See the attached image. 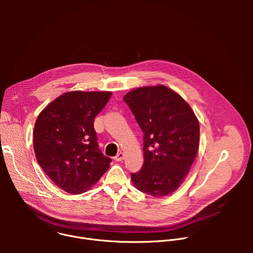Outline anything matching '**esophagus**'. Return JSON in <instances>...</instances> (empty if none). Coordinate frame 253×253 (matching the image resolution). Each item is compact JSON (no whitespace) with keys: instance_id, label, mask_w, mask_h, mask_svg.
Returning a JSON list of instances; mask_svg holds the SVG:
<instances>
[{"instance_id":"esophagus-1","label":"esophagus","mask_w":253,"mask_h":253,"mask_svg":"<svg viewBox=\"0 0 253 253\" xmlns=\"http://www.w3.org/2000/svg\"><path fill=\"white\" fill-rule=\"evenodd\" d=\"M124 159V153L123 152H119L115 157H114V160L115 161H122Z\"/></svg>"}]
</instances>
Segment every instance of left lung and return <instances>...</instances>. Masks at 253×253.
<instances>
[{"label":"left lung","mask_w":253,"mask_h":253,"mask_svg":"<svg viewBox=\"0 0 253 253\" xmlns=\"http://www.w3.org/2000/svg\"><path fill=\"white\" fill-rule=\"evenodd\" d=\"M143 132L144 163L131 173L138 190L154 197L175 191L186 177L199 147V123L190 106L171 89L150 86L124 97Z\"/></svg>","instance_id":"8db88e82"}]
</instances>
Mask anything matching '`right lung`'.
Listing matches in <instances>:
<instances>
[{"label":"right lung","mask_w":253,"mask_h":253,"mask_svg":"<svg viewBox=\"0 0 253 253\" xmlns=\"http://www.w3.org/2000/svg\"><path fill=\"white\" fill-rule=\"evenodd\" d=\"M111 92L73 91L51 102L34 128V151L41 168L62 190L81 194L109 169L99 149L94 119Z\"/></svg>","instance_id":"right-lung-1"}]
</instances>
